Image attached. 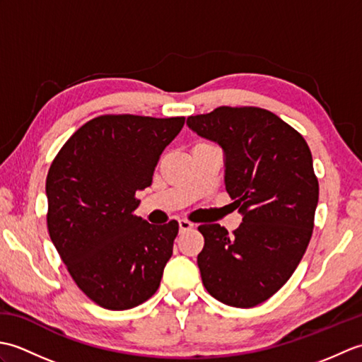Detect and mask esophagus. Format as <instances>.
<instances>
[{"label":"esophagus","mask_w":362,"mask_h":362,"mask_svg":"<svg viewBox=\"0 0 362 362\" xmlns=\"http://www.w3.org/2000/svg\"><path fill=\"white\" fill-rule=\"evenodd\" d=\"M193 227H194V224H191V222L187 221V219H180V221H179L180 232H187V230H191Z\"/></svg>","instance_id":"esophagus-1"}]
</instances>
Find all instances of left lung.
Wrapping results in <instances>:
<instances>
[{"instance_id":"obj_1","label":"left lung","mask_w":362,"mask_h":362,"mask_svg":"<svg viewBox=\"0 0 362 362\" xmlns=\"http://www.w3.org/2000/svg\"><path fill=\"white\" fill-rule=\"evenodd\" d=\"M224 152V183L243 222L233 235L219 224L199 227L197 266L205 289L235 308L272 297L308 247L319 183L308 144L297 130L258 107H218L187 119Z\"/></svg>"}]
</instances>
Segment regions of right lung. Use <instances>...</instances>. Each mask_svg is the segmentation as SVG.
I'll return each instance as SVG.
<instances>
[{"label": "right lung", "mask_w": 362, "mask_h": 362, "mask_svg": "<svg viewBox=\"0 0 362 362\" xmlns=\"http://www.w3.org/2000/svg\"><path fill=\"white\" fill-rule=\"evenodd\" d=\"M185 118L104 115L76 130L46 177L48 232L83 294L105 310L141 305L160 286L179 224L134 211Z\"/></svg>", "instance_id": "1"}]
</instances>
